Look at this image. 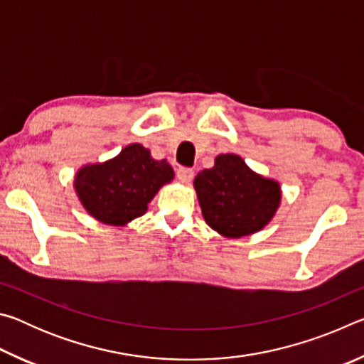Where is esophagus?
<instances>
[{
  "label": "esophagus",
  "instance_id": "1",
  "mask_svg": "<svg viewBox=\"0 0 364 364\" xmlns=\"http://www.w3.org/2000/svg\"><path fill=\"white\" fill-rule=\"evenodd\" d=\"M176 176H178V180H180V181L189 183L194 178V170L188 168V167H180L176 170Z\"/></svg>",
  "mask_w": 364,
  "mask_h": 364
}]
</instances>
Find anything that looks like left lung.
Here are the masks:
<instances>
[{"label":"left lung","mask_w":364,"mask_h":364,"mask_svg":"<svg viewBox=\"0 0 364 364\" xmlns=\"http://www.w3.org/2000/svg\"><path fill=\"white\" fill-rule=\"evenodd\" d=\"M205 223L230 239H239L263 230L281 204L278 181L249 168L236 154H220L212 168L194 178Z\"/></svg>","instance_id":"obj_1"}]
</instances>
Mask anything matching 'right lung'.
<instances>
[{
    "label": "right lung",
    "instance_id": "1",
    "mask_svg": "<svg viewBox=\"0 0 364 364\" xmlns=\"http://www.w3.org/2000/svg\"><path fill=\"white\" fill-rule=\"evenodd\" d=\"M175 178L167 160L152 159L138 143L123 147L119 156L80 168L73 188L88 215L110 226H125L147 210L164 184Z\"/></svg>",
    "mask_w": 364,
    "mask_h": 364
}]
</instances>
